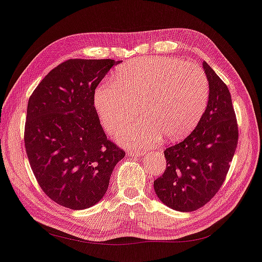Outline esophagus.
<instances>
[{"instance_id": "1", "label": "esophagus", "mask_w": 262, "mask_h": 262, "mask_svg": "<svg viewBox=\"0 0 262 262\" xmlns=\"http://www.w3.org/2000/svg\"><path fill=\"white\" fill-rule=\"evenodd\" d=\"M127 155L129 157H138L144 155V152L140 151V150H132V148H128L127 150Z\"/></svg>"}]
</instances>
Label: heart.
<instances>
[{"instance_id":"b5f03b06","label":"heart","mask_w":262,"mask_h":262,"mask_svg":"<svg viewBox=\"0 0 262 262\" xmlns=\"http://www.w3.org/2000/svg\"><path fill=\"white\" fill-rule=\"evenodd\" d=\"M209 80L199 66L177 58L150 56L122 64L114 79L104 80L94 93V106L105 132L115 133L142 107V118L125 126L117 141L144 147L165 134L178 141L199 124L207 109Z\"/></svg>"}]
</instances>
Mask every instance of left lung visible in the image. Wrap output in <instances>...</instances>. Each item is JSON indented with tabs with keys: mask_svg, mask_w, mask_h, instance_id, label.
<instances>
[{
	"mask_svg": "<svg viewBox=\"0 0 262 262\" xmlns=\"http://www.w3.org/2000/svg\"><path fill=\"white\" fill-rule=\"evenodd\" d=\"M207 109L185 140L167 147V167L153 186L167 207L189 212L203 207L222 187L238 141L236 116L227 85L206 61Z\"/></svg>",
	"mask_w": 262,
	"mask_h": 262,
	"instance_id": "left-lung-1",
	"label": "left lung"
}]
</instances>
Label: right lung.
Segmentation results:
<instances>
[{
    "instance_id": "right-lung-1",
    "label": "right lung",
    "mask_w": 262,
    "mask_h": 262,
    "mask_svg": "<svg viewBox=\"0 0 262 262\" xmlns=\"http://www.w3.org/2000/svg\"><path fill=\"white\" fill-rule=\"evenodd\" d=\"M119 61L70 59L44 77L27 106L25 146L40 188L60 206H94L125 152L107 140L94 106L97 85Z\"/></svg>"
}]
</instances>
